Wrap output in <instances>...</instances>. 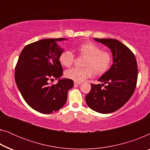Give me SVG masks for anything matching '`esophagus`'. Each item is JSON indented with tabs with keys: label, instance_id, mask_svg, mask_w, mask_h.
<instances>
[{
	"label": "esophagus",
	"instance_id": "obj_1",
	"mask_svg": "<svg viewBox=\"0 0 150 150\" xmlns=\"http://www.w3.org/2000/svg\"><path fill=\"white\" fill-rule=\"evenodd\" d=\"M74 85H81V84L82 83H81V82L74 81Z\"/></svg>",
	"mask_w": 150,
	"mask_h": 150
}]
</instances>
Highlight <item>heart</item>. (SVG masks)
Returning <instances> with one entry per match:
<instances>
[{
	"label": "heart",
	"instance_id": "b5f03b06",
	"mask_svg": "<svg viewBox=\"0 0 150 150\" xmlns=\"http://www.w3.org/2000/svg\"><path fill=\"white\" fill-rule=\"evenodd\" d=\"M77 50L81 54L87 56L85 67H73L65 71L67 79L77 82H83L91 77L96 72L102 74L109 69L111 63V56L108 52L102 50L98 45L93 42H85L77 47ZM59 62L63 66L69 67L73 64L74 55L72 51L65 50L59 56Z\"/></svg>",
	"mask_w": 150,
	"mask_h": 150
}]
</instances>
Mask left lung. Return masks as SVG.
<instances>
[{"label":"left lung","instance_id":"1","mask_svg":"<svg viewBox=\"0 0 150 150\" xmlns=\"http://www.w3.org/2000/svg\"><path fill=\"white\" fill-rule=\"evenodd\" d=\"M94 40L110 49L112 64L98 79L103 83L102 85L91 84V91L86 96L85 100L92 110L100 113H110L122 107L134 93L138 76L136 58L120 41L98 38Z\"/></svg>","mask_w":150,"mask_h":150}]
</instances>
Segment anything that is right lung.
Instances as JSON below:
<instances>
[{
    "label": "right lung",
    "mask_w": 150,
    "mask_h": 150,
    "mask_svg": "<svg viewBox=\"0 0 150 150\" xmlns=\"http://www.w3.org/2000/svg\"><path fill=\"white\" fill-rule=\"evenodd\" d=\"M65 38L45 39L24 47L16 66V85L26 103L44 114L56 112L66 103L67 91L74 81L61 79L63 67L59 56L64 50L57 42ZM58 79L56 85L50 81Z\"/></svg>",
    "instance_id": "1"
}]
</instances>
